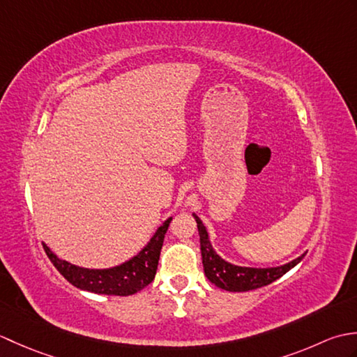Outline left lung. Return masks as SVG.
Segmentation results:
<instances>
[{"label": "left lung", "instance_id": "1", "mask_svg": "<svg viewBox=\"0 0 357 357\" xmlns=\"http://www.w3.org/2000/svg\"><path fill=\"white\" fill-rule=\"evenodd\" d=\"M193 216L196 219V224H198L204 273H206V276L211 284L222 288V290L250 291V290H256V288H261L264 285H268L271 282H275V280L279 279L280 276H284L288 270H291L294 265H298L307 255L304 253L299 257H296V259H293L291 262L279 265V267H271V268H253V267H239V265H233L230 262L224 261L222 257L215 252L213 247L210 244L206 227H204L202 221L198 216L196 215Z\"/></svg>", "mask_w": 357, "mask_h": 357}]
</instances>
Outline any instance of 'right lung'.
<instances>
[{
  "label": "right lung",
  "mask_w": 357,
  "mask_h": 357,
  "mask_svg": "<svg viewBox=\"0 0 357 357\" xmlns=\"http://www.w3.org/2000/svg\"><path fill=\"white\" fill-rule=\"evenodd\" d=\"M170 221L172 218L159 227L149 244L138 255L112 268L95 270L77 267L70 262L59 259L45 244H43V247L55 268L77 288L96 294L130 296L141 291L155 279L159 255H161L164 236Z\"/></svg>",
  "instance_id": "right-lung-1"
}]
</instances>
